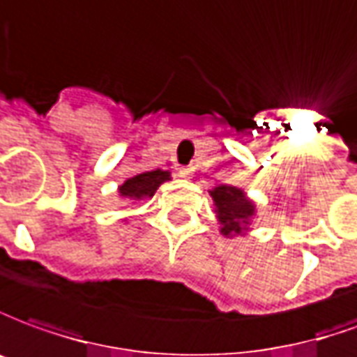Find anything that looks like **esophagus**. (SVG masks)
Instances as JSON below:
<instances>
[{
    "mask_svg": "<svg viewBox=\"0 0 357 357\" xmlns=\"http://www.w3.org/2000/svg\"><path fill=\"white\" fill-rule=\"evenodd\" d=\"M194 173V167L186 165V167H178V176H183V178H188Z\"/></svg>",
    "mask_w": 357,
    "mask_h": 357,
    "instance_id": "esophagus-1",
    "label": "esophagus"
}]
</instances>
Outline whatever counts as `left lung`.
Returning <instances> with one entry per match:
<instances>
[{"label":"left lung","instance_id":"obj_1","mask_svg":"<svg viewBox=\"0 0 357 357\" xmlns=\"http://www.w3.org/2000/svg\"><path fill=\"white\" fill-rule=\"evenodd\" d=\"M219 232L227 238L246 236L255 221L257 206L246 192L232 184H217L209 190Z\"/></svg>","mask_w":357,"mask_h":357}]
</instances>
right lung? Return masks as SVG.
<instances>
[{
  "instance_id": "add662e5",
  "label": "right lung",
  "mask_w": 357,
  "mask_h": 357,
  "mask_svg": "<svg viewBox=\"0 0 357 357\" xmlns=\"http://www.w3.org/2000/svg\"><path fill=\"white\" fill-rule=\"evenodd\" d=\"M167 181H171V173L163 171V169H155V171H146V173H138L126 178L125 183L117 188L119 198L126 199V202H140V199L151 198L159 186Z\"/></svg>"
}]
</instances>
